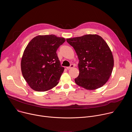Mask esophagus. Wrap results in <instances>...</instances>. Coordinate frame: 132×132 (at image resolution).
<instances>
[{
  "instance_id": "obj_1",
  "label": "esophagus",
  "mask_w": 132,
  "mask_h": 132,
  "mask_svg": "<svg viewBox=\"0 0 132 132\" xmlns=\"http://www.w3.org/2000/svg\"><path fill=\"white\" fill-rule=\"evenodd\" d=\"M74 67V65H71L69 67H66V68L67 69H71V68H73Z\"/></svg>"
}]
</instances>
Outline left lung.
<instances>
[{
    "instance_id": "1",
    "label": "left lung",
    "mask_w": 132,
    "mask_h": 132,
    "mask_svg": "<svg viewBox=\"0 0 132 132\" xmlns=\"http://www.w3.org/2000/svg\"><path fill=\"white\" fill-rule=\"evenodd\" d=\"M66 41L73 47L79 60V74L75 79L76 84L87 90H95L105 84L112 74L114 59L102 37L86 34Z\"/></svg>"
}]
</instances>
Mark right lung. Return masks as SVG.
I'll return each mask as SVG.
<instances>
[{"label": "right lung", "instance_id": "obj_1", "mask_svg": "<svg viewBox=\"0 0 132 132\" xmlns=\"http://www.w3.org/2000/svg\"><path fill=\"white\" fill-rule=\"evenodd\" d=\"M65 39L54 34L37 35L26 47L21 61L23 77L31 89L46 91L57 85L64 68L56 51Z\"/></svg>", "mask_w": 132, "mask_h": 132}]
</instances>
